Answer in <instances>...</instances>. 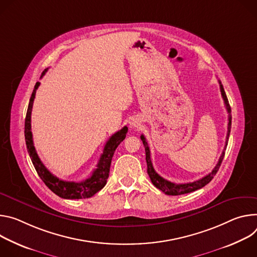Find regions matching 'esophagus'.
Here are the masks:
<instances>
[{"mask_svg":"<svg viewBox=\"0 0 257 257\" xmlns=\"http://www.w3.org/2000/svg\"><path fill=\"white\" fill-rule=\"evenodd\" d=\"M130 125H131V127H133V128H136V127H138V125H139V122L137 121V119H132V120L130 121Z\"/></svg>","mask_w":257,"mask_h":257,"instance_id":"obj_1","label":"esophagus"}]
</instances>
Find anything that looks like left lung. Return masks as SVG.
<instances>
[{
    "instance_id": "8db88e82",
    "label": "left lung",
    "mask_w": 257,
    "mask_h": 257,
    "mask_svg": "<svg viewBox=\"0 0 257 257\" xmlns=\"http://www.w3.org/2000/svg\"><path fill=\"white\" fill-rule=\"evenodd\" d=\"M219 82V89H220V93H221V97L224 101V105H225V108L227 110V113H229V122H227V134H226V140H225V146H224V149L219 157V160L217 162V164L215 165V167L212 169V172L210 174H208L206 177L198 180L196 182H193V183H187V184H175V183H172L169 182L165 179H163L162 177H160L156 172L155 169L153 167V164H152V161H151V157H150V149H149V146H148V143L146 142V139L145 137L142 135L141 136V140L142 142H143L144 144V147H145V152H146V161H147V172H148V175L150 177V180L152 182V184L159 190H161L163 193H165L166 195H172V196H177V195H182V194H187V193H191V192H194L198 189H201L203 188L205 185H207L212 179L213 177L216 175L217 170L221 164V161L223 159V156H224V150H225V147L227 145V141H229V137H230V133H231V125H232V115H231V107H230V104H229V101H227V98H226V95H225V92L223 90V87L222 84L220 82V80H218Z\"/></svg>"
}]
</instances>
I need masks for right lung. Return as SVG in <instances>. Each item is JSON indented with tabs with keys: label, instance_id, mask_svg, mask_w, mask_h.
Masks as SVG:
<instances>
[{
	"label": "right lung",
	"instance_id": "1",
	"mask_svg": "<svg viewBox=\"0 0 257 257\" xmlns=\"http://www.w3.org/2000/svg\"><path fill=\"white\" fill-rule=\"evenodd\" d=\"M48 69H45L42 73V76L45 75ZM40 82L38 81L35 85L34 92L32 94L30 104H28L26 117H25V124H24V136H25V143L27 147L28 154L33 161V164L37 170L38 175L42 179V181L46 184V186L56 195H58L61 198L64 199H82V198H90L94 196L97 192H99L107 183V179L109 177V170H110V164L113 157L114 152H115L116 148L121 142L124 140L127 127L124 126L120 131L116 132L114 135L110 137V139L107 141V143L104 147L103 153L99 159V162L97 164V168L94 170L92 176L84 180L82 182H67L62 181L52 175L47 167L43 164L41 161L36 148L34 146L33 141V133H32V109L34 100L36 97L37 90L39 88Z\"/></svg>",
	"mask_w": 257,
	"mask_h": 257
}]
</instances>
